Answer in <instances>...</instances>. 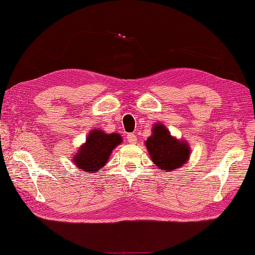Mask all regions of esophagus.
<instances>
[{
  "label": "esophagus",
  "instance_id": "1",
  "mask_svg": "<svg viewBox=\"0 0 255 255\" xmlns=\"http://www.w3.org/2000/svg\"><path fill=\"white\" fill-rule=\"evenodd\" d=\"M128 141L131 143V144H135L137 142V138H136V135L135 134H133V133H129V134H128Z\"/></svg>",
  "mask_w": 255,
  "mask_h": 255
}]
</instances>
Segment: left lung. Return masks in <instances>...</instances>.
<instances>
[{
	"instance_id": "left-lung-1",
	"label": "left lung",
	"mask_w": 255,
	"mask_h": 255,
	"mask_svg": "<svg viewBox=\"0 0 255 255\" xmlns=\"http://www.w3.org/2000/svg\"><path fill=\"white\" fill-rule=\"evenodd\" d=\"M152 162L159 169L173 171L181 168L188 162L190 146L186 139H178L170 134L169 129L162 123H155L152 135L145 141Z\"/></svg>"
}]
</instances>
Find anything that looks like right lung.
Instances as JSON below:
<instances>
[{
  "mask_svg": "<svg viewBox=\"0 0 255 255\" xmlns=\"http://www.w3.org/2000/svg\"><path fill=\"white\" fill-rule=\"evenodd\" d=\"M119 133H106L100 128H92L72 157V162L78 169L85 173H99L111 156L118 145L122 143Z\"/></svg>",
  "mask_w": 255,
  "mask_h": 255,
  "instance_id": "add662e5",
  "label": "right lung"
}]
</instances>
